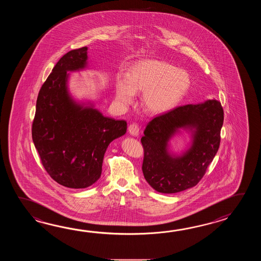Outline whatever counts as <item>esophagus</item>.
Instances as JSON below:
<instances>
[{"mask_svg": "<svg viewBox=\"0 0 261 261\" xmlns=\"http://www.w3.org/2000/svg\"><path fill=\"white\" fill-rule=\"evenodd\" d=\"M128 133H130L133 136H138L139 132H140V128H139L138 124L136 123H132L128 126Z\"/></svg>", "mask_w": 261, "mask_h": 261, "instance_id": "obj_1", "label": "esophagus"}]
</instances>
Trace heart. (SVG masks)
<instances>
[{"instance_id":"heart-1","label":"heart","mask_w":261,"mask_h":261,"mask_svg":"<svg viewBox=\"0 0 261 261\" xmlns=\"http://www.w3.org/2000/svg\"><path fill=\"white\" fill-rule=\"evenodd\" d=\"M191 84L189 73L166 61L142 60L133 63L128 74L117 75L116 99L122 106L132 105L142 92L144 108L153 114L171 110L187 93Z\"/></svg>"}]
</instances>
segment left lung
I'll use <instances>...</instances> for the list:
<instances>
[{
  "instance_id": "obj_1",
  "label": "left lung",
  "mask_w": 261,
  "mask_h": 261,
  "mask_svg": "<svg viewBox=\"0 0 261 261\" xmlns=\"http://www.w3.org/2000/svg\"><path fill=\"white\" fill-rule=\"evenodd\" d=\"M223 121L224 111L217 100L178 106L154 117L141 139L142 170L147 183L164 194L195 187L219 148ZM180 128L192 133L193 143L182 155H173L168 151V142Z\"/></svg>"
}]
</instances>
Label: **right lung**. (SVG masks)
<instances>
[{
	"label": "right lung",
	"mask_w": 261,
	"mask_h": 261,
	"mask_svg": "<svg viewBox=\"0 0 261 261\" xmlns=\"http://www.w3.org/2000/svg\"><path fill=\"white\" fill-rule=\"evenodd\" d=\"M87 54L84 46L57 62L40 89L32 128L45 171L70 189H86L97 182L108 145L127 130L125 120L103 117L92 105H81L69 93L67 72L85 69Z\"/></svg>",
	"instance_id": "add662e5"
}]
</instances>
